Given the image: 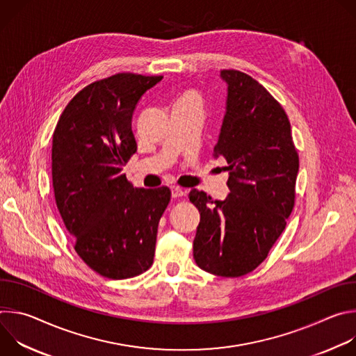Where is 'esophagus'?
<instances>
[{
    "mask_svg": "<svg viewBox=\"0 0 356 356\" xmlns=\"http://www.w3.org/2000/svg\"><path fill=\"white\" fill-rule=\"evenodd\" d=\"M186 193H187V191H186L184 188H181V187H177V186H173V187H172V197H175V198L183 197Z\"/></svg>",
    "mask_w": 356,
    "mask_h": 356,
    "instance_id": "obj_1",
    "label": "esophagus"
}]
</instances>
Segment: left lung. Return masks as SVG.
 I'll use <instances>...</instances> for the list:
<instances>
[{"mask_svg":"<svg viewBox=\"0 0 356 356\" xmlns=\"http://www.w3.org/2000/svg\"><path fill=\"white\" fill-rule=\"evenodd\" d=\"M225 114L214 146L229 170L220 201L193 188L200 211L193 241L195 264L222 277L243 276L268 257L294 206L298 155L289 118L269 91L238 70H221Z\"/></svg>","mask_w":356,"mask_h":356,"instance_id":"8db88e82","label":"left lung"}]
</instances>
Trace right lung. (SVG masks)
<instances>
[{
  "mask_svg": "<svg viewBox=\"0 0 356 356\" xmlns=\"http://www.w3.org/2000/svg\"><path fill=\"white\" fill-rule=\"evenodd\" d=\"M162 79L120 73L91 83L66 106L54 132L58 210L79 257L108 279L138 276L154 264L170 190L136 188L122 166L136 152L134 111Z\"/></svg>",
  "mask_w": 356,
  "mask_h": 356,
  "instance_id": "1",
  "label": "right lung"
}]
</instances>
